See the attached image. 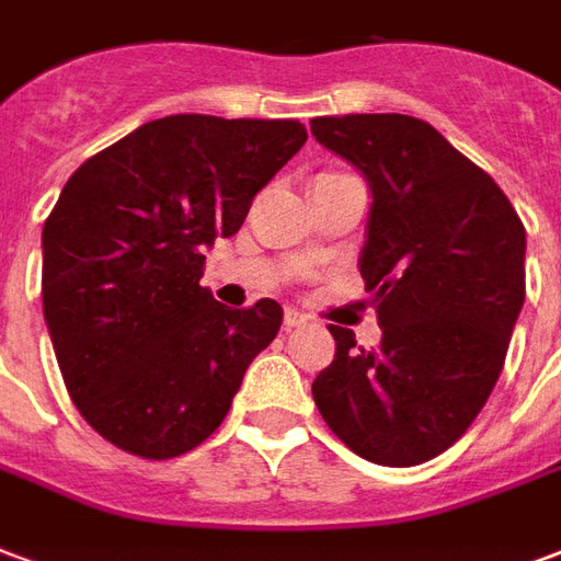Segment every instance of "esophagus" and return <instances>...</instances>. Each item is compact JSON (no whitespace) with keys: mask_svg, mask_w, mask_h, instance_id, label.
Listing matches in <instances>:
<instances>
[{"mask_svg":"<svg viewBox=\"0 0 561 561\" xmlns=\"http://www.w3.org/2000/svg\"><path fill=\"white\" fill-rule=\"evenodd\" d=\"M306 321H309V318H306L302 312H297V309H285V327H288V330H294V327H302Z\"/></svg>","mask_w":561,"mask_h":561,"instance_id":"obj_1","label":"esophagus"}]
</instances>
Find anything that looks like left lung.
<instances>
[{
	"label": "left lung",
	"instance_id": "obj_1",
	"mask_svg": "<svg viewBox=\"0 0 561 561\" xmlns=\"http://www.w3.org/2000/svg\"><path fill=\"white\" fill-rule=\"evenodd\" d=\"M312 136L371 190L359 273L383 339L335 359L312 396L344 446L416 467L463 437L500 380L526 300V228L484 169L413 115H323Z\"/></svg>",
	"mask_w": 561,
	"mask_h": 561
}]
</instances>
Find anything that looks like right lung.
Returning <instances> with one entry per match:
<instances>
[{"label": "right lung", "instance_id": "1", "mask_svg": "<svg viewBox=\"0 0 561 561\" xmlns=\"http://www.w3.org/2000/svg\"><path fill=\"white\" fill-rule=\"evenodd\" d=\"M302 142L291 118L169 115L70 175L41 238L44 318L73 404L112 446L169 460L222 425L282 306L214 300L205 249L238 234Z\"/></svg>", "mask_w": 561, "mask_h": 561}]
</instances>
